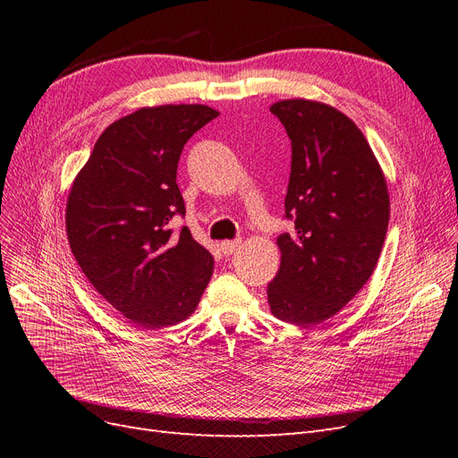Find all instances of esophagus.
<instances>
[{
  "instance_id": "34e87169",
  "label": "esophagus",
  "mask_w": 458,
  "mask_h": 458,
  "mask_svg": "<svg viewBox=\"0 0 458 458\" xmlns=\"http://www.w3.org/2000/svg\"><path fill=\"white\" fill-rule=\"evenodd\" d=\"M241 246V241L239 239H233V241H224V242H221V252H224V254H233L234 250H237V248Z\"/></svg>"
}]
</instances>
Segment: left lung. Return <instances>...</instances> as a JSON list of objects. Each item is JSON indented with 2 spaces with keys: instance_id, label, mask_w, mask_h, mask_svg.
Wrapping results in <instances>:
<instances>
[{
  "instance_id": "obj_1",
  "label": "left lung",
  "mask_w": 458,
  "mask_h": 458,
  "mask_svg": "<svg viewBox=\"0 0 458 458\" xmlns=\"http://www.w3.org/2000/svg\"><path fill=\"white\" fill-rule=\"evenodd\" d=\"M293 147L281 267L267 284L271 313L293 325H318L365 286L380 258L390 197L378 160L355 123L308 99L275 103Z\"/></svg>"
}]
</instances>
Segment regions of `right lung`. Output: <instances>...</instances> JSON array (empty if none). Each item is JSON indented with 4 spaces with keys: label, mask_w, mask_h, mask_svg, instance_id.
Wrapping results in <instances>:
<instances>
[{
    "label": "right lung",
    "mask_w": 458,
    "mask_h": 458,
    "mask_svg": "<svg viewBox=\"0 0 458 458\" xmlns=\"http://www.w3.org/2000/svg\"><path fill=\"white\" fill-rule=\"evenodd\" d=\"M219 113L206 105L135 110L99 135L66 202L78 266L110 306L143 328L183 321L210 283L214 258L187 227L177 162Z\"/></svg>",
    "instance_id": "obj_1"
}]
</instances>
